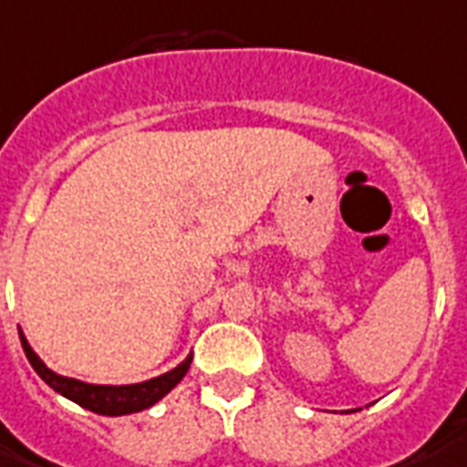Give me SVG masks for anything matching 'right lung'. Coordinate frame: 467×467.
<instances>
[{"mask_svg":"<svg viewBox=\"0 0 467 467\" xmlns=\"http://www.w3.org/2000/svg\"><path fill=\"white\" fill-rule=\"evenodd\" d=\"M19 336L28 363L34 365V370L41 375V380L46 385L56 389L57 395L67 397V400H72L79 407L95 411V414H104V417H121V414H133V411L153 407L158 400H162L170 389L175 388L177 382L182 380L187 370H190V363H192V356H187L177 368H172V370L161 375V378L136 382V385H89V382L65 378V375H57V372L50 370L48 365L43 363L41 358L34 353V348L28 346L26 336L21 334V331Z\"/></svg>","mask_w":467,"mask_h":467,"instance_id":"right-lung-1","label":"right lung"}]
</instances>
